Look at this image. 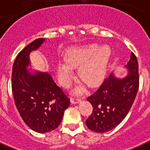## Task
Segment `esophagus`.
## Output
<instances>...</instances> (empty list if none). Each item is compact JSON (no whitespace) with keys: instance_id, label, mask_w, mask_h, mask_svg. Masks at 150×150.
<instances>
[{"instance_id":"1","label":"esophagus","mask_w":150,"mask_h":150,"mask_svg":"<svg viewBox=\"0 0 150 150\" xmlns=\"http://www.w3.org/2000/svg\"><path fill=\"white\" fill-rule=\"evenodd\" d=\"M80 101H81V100H80V98H78V97H75V96H74V97H71V98H70V103H71L72 104H76V103H79Z\"/></svg>"}]
</instances>
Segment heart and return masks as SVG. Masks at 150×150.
<instances>
[{"instance_id":"heart-1","label":"heart","mask_w":150,"mask_h":150,"mask_svg":"<svg viewBox=\"0 0 150 150\" xmlns=\"http://www.w3.org/2000/svg\"><path fill=\"white\" fill-rule=\"evenodd\" d=\"M110 56L109 47H100L96 44L70 49L65 54V61H60L57 67L60 83L67 86L74 74L73 69L80 67L78 76L80 81L89 87L97 86L106 76Z\"/></svg>"}]
</instances>
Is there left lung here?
<instances>
[{
    "label": "left lung",
    "instance_id": "left-lung-1",
    "mask_svg": "<svg viewBox=\"0 0 150 150\" xmlns=\"http://www.w3.org/2000/svg\"><path fill=\"white\" fill-rule=\"evenodd\" d=\"M128 74L117 78L111 74L96 92L87 98L93 112L86 120V127L96 133H106L117 127L126 117L139 90V65L132 52L125 66Z\"/></svg>",
    "mask_w": 150,
    "mask_h": 150
}]
</instances>
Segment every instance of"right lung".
I'll use <instances>...</instances> for the list:
<instances>
[{
  "instance_id": "add662e5",
  "label": "right lung",
  "mask_w": 150,
  "mask_h": 150,
  "mask_svg": "<svg viewBox=\"0 0 150 150\" xmlns=\"http://www.w3.org/2000/svg\"><path fill=\"white\" fill-rule=\"evenodd\" d=\"M45 41L38 38L16 57L12 68L11 86L14 103L21 118L37 133H45L60 125L70 100L47 72L30 70V54Z\"/></svg>"
}]
</instances>
